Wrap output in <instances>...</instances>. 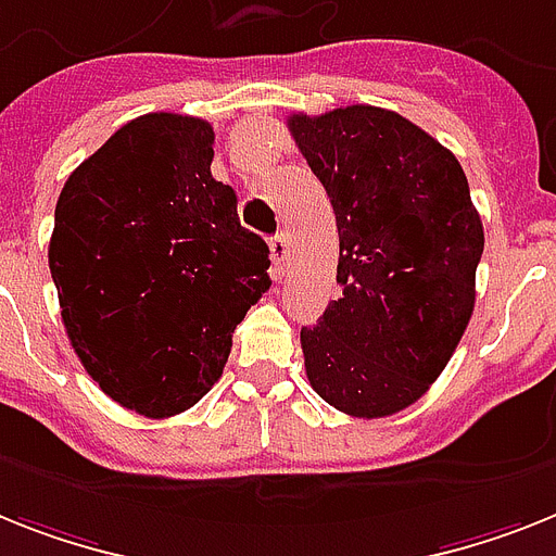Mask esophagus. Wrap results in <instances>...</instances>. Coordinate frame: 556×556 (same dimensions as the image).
<instances>
[{
	"mask_svg": "<svg viewBox=\"0 0 556 556\" xmlns=\"http://www.w3.org/2000/svg\"><path fill=\"white\" fill-rule=\"evenodd\" d=\"M269 255H273V267H275V278H281L283 275V261L289 255V238L287 232H278V236L269 241Z\"/></svg>",
	"mask_w": 556,
	"mask_h": 556,
	"instance_id": "esophagus-1",
	"label": "esophagus"
}]
</instances>
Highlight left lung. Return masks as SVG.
<instances>
[{"label": "left lung", "instance_id": "obj_1", "mask_svg": "<svg viewBox=\"0 0 556 556\" xmlns=\"http://www.w3.org/2000/svg\"><path fill=\"white\" fill-rule=\"evenodd\" d=\"M338 224L341 298L301 329L306 378L334 409L387 417L426 394L475 312L483 222L452 150L371 104L287 118Z\"/></svg>", "mask_w": 556, "mask_h": 556}]
</instances>
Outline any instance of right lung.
Wrapping results in <instances>:
<instances>
[{
  "label": "right lung",
  "instance_id": "right-lung-1",
  "mask_svg": "<svg viewBox=\"0 0 556 556\" xmlns=\"http://www.w3.org/2000/svg\"><path fill=\"white\" fill-rule=\"evenodd\" d=\"M210 122L147 113L73 169L50 275L87 375L147 417L190 409L222 378L232 332L269 289V247L215 181Z\"/></svg>",
  "mask_w": 556,
  "mask_h": 556
}]
</instances>
